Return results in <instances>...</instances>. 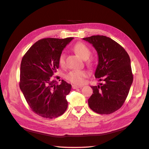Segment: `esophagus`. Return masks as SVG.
<instances>
[{"label":"esophagus","instance_id":"esophagus-1","mask_svg":"<svg viewBox=\"0 0 149 149\" xmlns=\"http://www.w3.org/2000/svg\"><path fill=\"white\" fill-rule=\"evenodd\" d=\"M82 87H83L82 86H77V85H74V84L72 86V88H73V89H77V88H80Z\"/></svg>","mask_w":149,"mask_h":149}]
</instances>
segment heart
Listing matches in <instances>:
<instances>
[{"label":"heart","instance_id":"b5f03b06","mask_svg":"<svg viewBox=\"0 0 149 149\" xmlns=\"http://www.w3.org/2000/svg\"><path fill=\"white\" fill-rule=\"evenodd\" d=\"M74 51L83 60H87L91 55V50L89 47L83 43H76L73 47ZM59 65L63 67L65 65V54L62 52L58 58ZM88 75L86 70H72L66 74V78L70 82L76 84H82L84 82V79Z\"/></svg>","mask_w":149,"mask_h":149}]
</instances>
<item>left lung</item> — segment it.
I'll return each instance as SVG.
<instances>
[{
    "label": "left lung",
    "mask_w": 149,
    "mask_h": 149,
    "mask_svg": "<svg viewBox=\"0 0 149 149\" xmlns=\"http://www.w3.org/2000/svg\"><path fill=\"white\" fill-rule=\"evenodd\" d=\"M83 39L96 49L99 60L94 76L104 82L91 86L93 94L89 106L96 113L111 114L123 105L133 82L130 57L123 47L106 36Z\"/></svg>",
    "instance_id": "left-lung-1"
}]
</instances>
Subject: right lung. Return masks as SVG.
Returning a JSON list of instances; mask_svg holds the SVG:
<instances>
[{"instance_id": "right-lung-1", "label": "right lung", "mask_w": 149, "mask_h": 149, "mask_svg": "<svg viewBox=\"0 0 149 149\" xmlns=\"http://www.w3.org/2000/svg\"><path fill=\"white\" fill-rule=\"evenodd\" d=\"M73 38L40 40L22 58L20 88L31 110L44 118H57L68 107L66 97L71 85L64 80L57 84L52 76L59 68L60 53ZM56 78L60 77L56 76Z\"/></svg>"}]
</instances>
